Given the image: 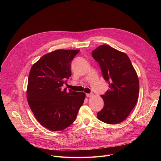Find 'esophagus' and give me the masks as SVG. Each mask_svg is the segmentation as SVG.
<instances>
[{
    "instance_id": "1",
    "label": "esophagus",
    "mask_w": 161,
    "mask_h": 161,
    "mask_svg": "<svg viewBox=\"0 0 161 161\" xmlns=\"http://www.w3.org/2000/svg\"><path fill=\"white\" fill-rule=\"evenodd\" d=\"M92 94H86V97H92Z\"/></svg>"
}]
</instances>
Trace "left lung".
Instances as JSON below:
<instances>
[{
    "label": "left lung",
    "mask_w": 161,
    "mask_h": 161,
    "mask_svg": "<svg viewBox=\"0 0 161 161\" xmlns=\"http://www.w3.org/2000/svg\"><path fill=\"white\" fill-rule=\"evenodd\" d=\"M98 62L109 89L101 96L103 108L98 119L108 124L123 122L135 107L139 96V80L129 57L110 46H99L92 52Z\"/></svg>",
    "instance_id": "obj_1"
}]
</instances>
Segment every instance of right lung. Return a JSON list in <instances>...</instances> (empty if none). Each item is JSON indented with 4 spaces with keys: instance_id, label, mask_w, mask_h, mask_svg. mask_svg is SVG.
<instances>
[{
    "instance_id": "add662e5",
    "label": "right lung",
    "mask_w": 161,
    "mask_h": 161,
    "mask_svg": "<svg viewBox=\"0 0 161 161\" xmlns=\"http://www.w3.org/2000/svg\"><path fill=\"white\" fill-rule=\"evenodd\" d=\"M80 50H57L43 55L31 67L27 97L37 120L53 131L62 130L76 120L84 92L63 88L71 76V64Z\"/></svg>"
}]
</instances>
